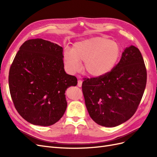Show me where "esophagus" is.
I'll use <instances>...</instances> for the list:
<instances>
[{"label": "esophagus", "mask_w": 157, "mask_h": 157, "mask_svg": "<svg viewBox=\"0 0 157 157\" xmlns=\"http://www.w3.org/2000/svg\"><path fill=\"white\" fill-rule=\"evenodd\" d=\"M82 81L81 80H78V84H77V85H78V87H81L82 86Z\"/></svg>", "instance_id": "esophagus-1"}]
</instances>
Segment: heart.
Wrapping results in <instances>:
<instances>
[{
    "mask_svg": "<svg viewBox=\"0 0 157 157\" xmlns=\"http://www.w3.org/2000/svg\"><path fill=\"white\" fill-rule=\"evenodd\" d=\"M121 50L116 42L107 37L96 36L76 42L73 50L64 54V63L71 73L78 71L84 61V70L93 77H102L115 67Z\"/></svg>",
    "mask_w": 157,
    "mask_h": 157,
    "instance_id": "b5f03b06",
    "label": "heart"
}]
</instances>
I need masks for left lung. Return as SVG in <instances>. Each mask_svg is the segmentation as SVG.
<instances>
[{"mask_svg": "<svg viewBox=\"0 0 157 157\" xmlns=\"http://www.w3.org/2000/svg\"><path fill=\"white\" fill-rule=\"evenodd\" d=\"M147 83V70L139 49L126 48L119 62L99 77L84 78L82 85L85 104L98 124L115 127L134 115Z\"/></svg>", "mask_w": 157, "mask_h": 157, "instance_id": "left-lung-1", "label": "left lung"}]
</instances>
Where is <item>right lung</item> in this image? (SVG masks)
Instances as JSON below:
<instances>
[{"label": "right lung", "mask_w": 157, "mask_h": 157, "mask_svg": "<svg viewBox=\"0 0 157 157\" xmlns=\"http://www.w3.org/2000/svg\"><path fill=\"white\" fill-rule=\"evenodd\" d=\"M63 48L42 39L26 40L9 71L11 98L18 113L33 124L47 126L63 117L65 91L77 78L64 70Z\"/></svg>", "instance_id": "add662e5"}]
</instances>
